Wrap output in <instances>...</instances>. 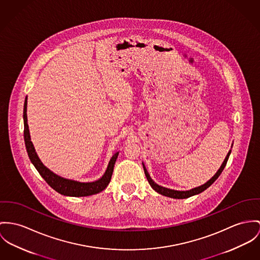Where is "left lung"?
<instances>
[{
    "instance_id": "8db88e82",
    "label": "left lung",
    "mask_w": 260,
    "mask_h": 260,
    "mask_svg": "<svg viewBox=\"0 0 260 260\" xmlns=\"http://www.w3.org/2000/svg\"><path fill=\"white\" fill-rule=\"evenodd\" d=\"M230 154H231V151L228 153V155H226V157H225V159L223 161V163H222V165L220 166V169H219V171L216 173V175L212 178L211 180H209L206 184H204V185H202L200 187H197V188H194V189H192V190H190V191H175V190H171V189H167V188H164V187H161L159 185H157L156 183H154L152 179L150 178V176H149V174L147 173V171H146V169L144 168V173H145V176H146V178H147V181H148V183L150 184V186L157 192V193H159L161 195H163V196H166V197H170V198H173V199H185V198H189V197H191V196H194V195H197V194H199L201 192H203V191H205L207 188H209L216 180L218 179V177L220 176V173L222 172V170H223V168H224V166L226 165V162H228V159H229V156H230Z\"/></svg>"
}]
</instances>
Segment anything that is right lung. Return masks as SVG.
Listing matches in <instances>:
<instances>
[{
  "label": "right lung",
  "instance_id": "1",
  "mask_svg": "<svg viewBox=\"0 0 260 260\" xmlns=\"http://www.w3.org/2000/svg\"><path fill=\"white\" fill-rule=\"evenodd\" d=\"M23 123H24V129H23V138L25 142L26 151L28 154V157L31 161V163L35 165L37 170L39 171L41 177L46 181V183L54 189L56 192H58L61 195L64 196H71V197H84V196H90L97 194L101 191H103L110 183L112 174L114 171V166L116 163L117 157L119 155V152H116L113 157L110 160L109 166L106 170V173L104 176L95 182L91 183H80L77 181L64 179L59 176L52 173L50 170H48L40 161L35 147L32 145V142L30 141V136L27 125V118H26V98L23 105Z\"/></svg>",
  "mask_w": 260,
  "mask_h": 260
}]
</instances>
